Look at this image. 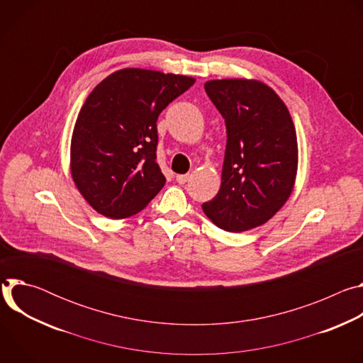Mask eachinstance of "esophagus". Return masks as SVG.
Returning a JSON list of instances; mask_svg holds the SVG:
<instances>
[{
    "label": "esophagus",
    "instance_id": "34e87169",
    "mask_svg": "<svg viewBox=\"0 0 363 363\" xmlns=\"http://www.w3.org/2000/svg\"><path fill=\"white\" fill-rule=\"evenodd\" d=\"M188 179H189V175H177V182L181 184V185L186 184Z\"/></svg>",
    "mask_w": 363,
    "mask_h": 363
}]
</instances>
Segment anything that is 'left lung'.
<instances>
[{
    "mask_svg": "<svg viewBox=\"0 0 363 363\" xmlns=\"http://www.w3.org/2000/svg\"><path fill=\"white\" fill-rule=\"evenodd\" d=\"M205 91L225 121L227 145L220 191L202 211L221 230L247 231L267 223L291 194L296 129L283 100L262 82L211 80Z\"/></svg>",
    "mask_w": 363,
    "mask_h": 363,
    "instance_id": "obj_1",
    "label": "left lung"
}]
</instances>
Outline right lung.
<instances>
[{"label": "right lung", "instance_id": "add662e5", "mask_svg": "<svg viewBox=\"0 0 363 363\" xmlns=\"http://www.w3.org/2000/svg\"><path fill=\"white\" fill-rule=\"evenodd\" d=\"M195 79L123 69L100 82L77 116L70 152L73 181L93 208L126 218L167 182L158 162L157 121Z\"/></svg>", "mask_w": 363, "mask_h": 363}]
</instances>
